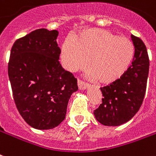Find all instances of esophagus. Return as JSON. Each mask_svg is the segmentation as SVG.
Instances as JSON below:
<instances>
[{"instance_id":"obj_1","label":"esophagus","mask_w":156,"mask_h":156,"mask_svg":"<svg viewBox=\"0 0 156 156\" xmlns=\"http://www.w3.org/2000/svg\"><path fill=\"white\" fill-rule=\"evenodd\" d=\"M78 88L80 89V90H84V89H86L87 87H88V84L85 83V82H83V81L80 80V79H78Z\"/></svg>"}]
</instances>
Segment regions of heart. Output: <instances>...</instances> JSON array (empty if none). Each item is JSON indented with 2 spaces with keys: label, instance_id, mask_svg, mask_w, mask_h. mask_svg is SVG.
Listing matches in <instances>:
<instances>
[{
  "label": "heart",
  "instance_id": "obj_1",
  "mask_svg": "<svg viewBox=\"0 0 156 156\" xmlns=\"http://www.w3.org/2000/svg\"><path fill=\"white\" fill-rule=\"evenodd\" d=\"M135 55L133 43L125 37L109 31L91 28L64 42L61 59L64 67L75 72L86 67L98 82L110 84L128 71Z\"/></svg>",
  "mask_w": 156,
  "mask_h": 156
}]
</instances>
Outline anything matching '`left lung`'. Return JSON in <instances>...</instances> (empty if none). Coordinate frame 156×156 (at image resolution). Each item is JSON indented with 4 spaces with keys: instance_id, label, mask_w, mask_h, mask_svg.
Returning a JSON list of instances; mask_svg holds the SVG:
<instances>
[{
    "instance_id": "obj_1",
    "label": "left lung",
    "mask_w": 156,
    "mask_h": 156,
    "mask_svg": "<svg viewBox=\"0 0 156 156\" xmlns=\"http://www.w3.org/2000/svg\"><path fill=\"white\" fill-rule=\"evenodd\" d=\"M135 48L133 61L124 75L101 87L102 103L94 115L105 126H119L136 115L144 100L149 73V57L141 39L131 35Z\"/></svg>"
}]
</instances>
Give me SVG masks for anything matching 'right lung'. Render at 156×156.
I'll use <instances>...</instances> for the list:
<instances>
[{"label":"right lung","instance_id":"1","mask_svg":"<svg viewBox=\"0 0 156 156\" xmlns=\"http://www.w3.org/2000/svg\"><path fill=\"white\" fill-rule=\"evenodd\" d=\"M58 31L40 28L17 39L10 51L8 75L14 101L28 124L51 129L65 119L77 78L59 64Z\"/></svg>","mask_w":156,"mask_h":156}]
</instances>
